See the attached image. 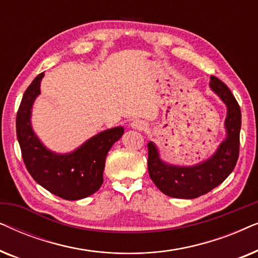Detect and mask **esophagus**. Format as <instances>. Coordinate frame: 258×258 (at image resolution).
<instances>
[{"mask_svg":"<svg viewBox=\"0 0 258 258\" xmlns=\"http://www.w3.org/2000/svg\"><path fill=\"white\" fill-rule=\"evenodd\" d=\"M132 125H133L135 129H139V130L146 129V123L142 122V121H135V122L133 123Z\"/></svg>","mask_w":258,"mask_h":258,"instance_id":"obj_1","label":"esophagus"}]
</instances>
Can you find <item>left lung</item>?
<instances>
[{"label": "left lung", "instance_id": "obj_1", "mask_svg": "<svg viewBox=\"0 0 258 258\" xmlns=\"http://www.w3.org/2000/svg\"><path fill=\"white\" fill-rule=\"evenodd\" d=\"M210 87L227 104L225 119L227 139L221 143L210 160L194 167H174L163 163L158 157L156 147L148 144V170L150 178L167 196L176 199H196L206 195L221 184L237 163L239 155L241 109L230 89L218 80L210 77Z\"/></svg>", "mask_w": 258, "mask_h": 258}]
</instances>
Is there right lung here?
Returning <instances> with one entry per match:
<instances>
[{"label": "right lung", "instance_id": "1", "mask_svg": "<svg viewBox=\"0 0 258 258\" xmlns=\"http://www.w3.org/2000/svg\"><path fill=\"white\" fill-rule=\"evenodd\" d=\"M44 74L35 77L24 91L16 115V134L27 170L38 184L54 195L76 201L93 195L103 183L105 157L122 136V126L105 130L69 155H56L45 149L30 124L33 102L40 94Z\"/></svg>", "mask_w": 258, "mask_h": 258}]
</instances>
